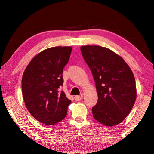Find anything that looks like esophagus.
I'll use <instances>...</instances> for the list:
<instances>
[{
    "label": "esophagus",
    "instance_id": "obj_1",
    "mask_svg": "<svg viewBox=\"0 0 154 154\" xmlns=\"http://www.w3.org/2000/svg\"><path fill=\"white\" fill-rule=\"evenodd\" d=\"M83 94H81V95H77V96H75V100H77V101H79V100H81V99H82V98H83Z\"/></svg>",
    "mask_w": 154,
    "mask_h": 154
}]
</instances>
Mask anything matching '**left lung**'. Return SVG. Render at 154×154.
<instances>
[{
    "instance_id": "1",
    "label": "left lung",
    "mask_w": 154,
    "mask_h": 154,
    "mask_svg": "<svg viewBox=\"0 0 154 154\" xmlns=\"http://www.w3.org/2000/svg\"><path fill=\"white\" fill-rule=\"evenodd\" d=\"M81 51L98 93L97 103L92 108L94 119L107 126L117 125L128 115L136 99L132 71L122 57L108 48L85 45Z\"/></svg>"
}]
</instances>
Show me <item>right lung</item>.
Masks as SVG:
<instances>
[{"label":"right lung","instance_id":"right-lung-1","mask_svg":"<svg viewBox=\"0 0 154 154\" xmlns=\"http://www.w3.org/2000/svg\"><path fill=\"white\" fill-rule=\"evenodd\" d=\"M71 47H54L35 56L24 72L23 98L27 109L37 120L53 125L66 116L71 100L60 91L63 71L68 63Z\"/></svg>","mask_w":154,"mask_h":154}]
</instances>
